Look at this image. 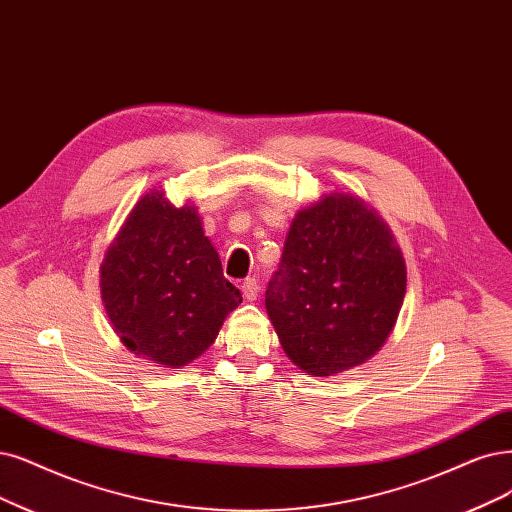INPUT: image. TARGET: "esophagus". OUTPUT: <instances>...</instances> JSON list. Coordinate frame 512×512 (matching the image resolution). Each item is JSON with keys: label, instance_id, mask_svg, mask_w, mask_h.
<instances>
[{"label": "esophagus", "instance_id": "obj_1", "mask_svg": "<svg viewBox=\"0 0 512 512\" xmlns=\"http://www.w3.org/2000/svg\"><path fill=\"white\" fill-rule=\"evenodd\" d=\"M242 295H244L246 301H255V299H257V295H259V285H257L255 278H246V280L242 282Z\"/></svg>", "mask_w": 512, "mask_h": 512}]
</instances>
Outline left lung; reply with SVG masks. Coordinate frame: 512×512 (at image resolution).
I'll list each match as a JSON object with an SVG mask.
<instances>
[{
	"instance_id": "left-lung-1",
	"label": "left lung",
	"mask_w": 512,
	"mask_h": 512,
	"mask_svg": "<svg viewBox=\"0 0 512 512\" xmlns=\"http://www.w3.org/2000/svg\"><path fill=\"white\" fill-rule=\"evenodd\" d=\"M405 289L390 227L361 198L333 192L295 215L266 310L291 361L325 377L386 344Z\"/></svg>"
}]
</instances>
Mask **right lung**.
Listing matches in <instances>:
<instances>
[{"mask_svg":"<svg viewBox=\"0 0 512 512\" xmlns=\"http://www.w3.org/2000/svg\"><path fill=\"white\" fill-rule=\"evenodd\" d=\"M101 297L122 344L173 369L211 346L242 301L196 208L173 206L162 189L135 204L107 249Z\"/></svg>","mask_w":512,"mask_h":512,"instance_id":"obj_1","label":"right lung"}]
</instances>
